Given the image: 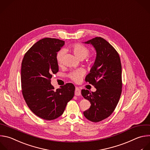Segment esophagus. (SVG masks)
Returning a JSON list of instances; mask_svg holds the SVG:
<instances>
[{
  "label": "esophagus",
  "mask_w": 150,
  "mask_h": 150,
  "mask_svg": "<svg viewBox=\"0 0 150 150\" xmlns=\"http://www.w3.org/2000/svg\"><path fill=\"white\" fill-rule=\"evenodd\" d=\"M81 95V90L79 87H76L75 89V95L76 96H80Z\"/></svg>",
  "instance_id": "34e87169"
}]
</instances>
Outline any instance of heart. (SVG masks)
<instances>
[{"instance_id":"1","label":"heart","mask_w":150,"mask_h":150,"mask_svg":"<svg viewBox=\"0 0 150 150\" xmlns=\"http://www.w3.org/2000/svg\"><path fill=\"white\" fill-rule=\"evenodd\" d=\"M71 49L74 52V54L77 56L79 58L83 59L87 57L90 53H91V50H89L85 45L76 43L73 44L71 47ZM65 54L64 50H59L57 55H56V59L57 62L58 66H62L63 64V56ZM86 74V71L83 69H79L77 70H75L70 72L69 74V77L73 81L78 83L80 81L82 77Z\"/></svg>"}]
</instances>
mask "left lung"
I'll return each mask as SVG.
<instances>
[{
    "mask_svg": "<svg viewBox=\"0 0 150 150\" xmlns=\"http://www.w3.org/2000/svg\"><path fill=\"white\" fill-rule=\"evenodd\" d=\"M85 43L93 45L97 52L95 64L85 79L96 91L81 90L82 96L91 103L83 114L88 120L98 122L108 117L118 103L122 93V66L119 54L105 39L96 37Z\"/></svg>",
    "mask_w": 150,
    "mask_h": 150,
    "instance_id": "1",
    "label": "left lung"
}]
</instances>
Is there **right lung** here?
Returning a JSON list of instances; mask_svg holds the SVG:
<instances>
[{
  "label": "right lung",
  "mask_w": 150,
  "mask_h": 150,
  "mask_svg": "<svg viewBox=\"0 0 150 150\" xmlns=\"http://www.w3.org/2000/svg\"><path fill=\"white\" fill-rule=\"evenodd\" d=\"M64 45L60 40L43 38L25 53L22 62V95L30 110L45 120L60 116L74 95L72 83L56 90L51 84L52 74L58 71L56 55Z\"/></svg>",
  "instance_id": "1"
}]
</instances>
